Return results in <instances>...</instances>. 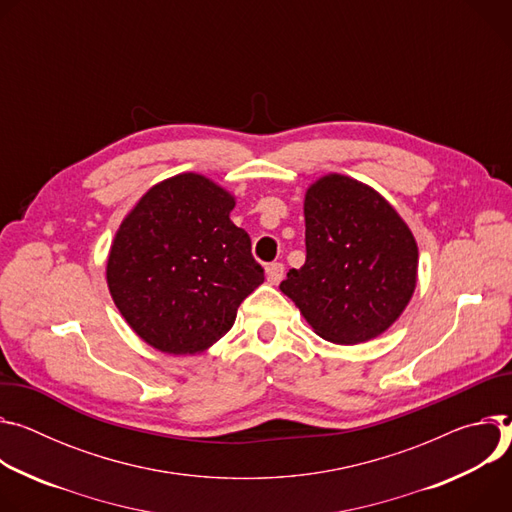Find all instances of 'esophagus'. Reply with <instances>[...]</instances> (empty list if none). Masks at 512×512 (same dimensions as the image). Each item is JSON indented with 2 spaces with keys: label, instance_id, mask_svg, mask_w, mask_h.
<instances>
[{
  "label": "esophagus",
  "instance_id": "obj_1",
  "mask_svg": "<svg viewBox=\"0 0 512 512\" xmlns=\"http://www.w3.org/2000/svg\"><path fill=\"white\" fill-rule=\"evenodd\" d=\"M282 276H285V264H282V262H272L266 268V278H268L270 285H278V282L282 280Z\"/></svg>",
  "mask_w": 512,
  "mask_h": 512
}]
</instances>
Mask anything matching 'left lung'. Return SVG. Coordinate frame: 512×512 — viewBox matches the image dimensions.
<instances>
[{
  "label": "left lung",
  "instance_id": "obj_1",
  "mask_svg": "<svg viewBox=\"0 0 512 512\" xmlns=\"http://www.w3.org/2000/svg\"><path fill=\"white\" fill-rule=\"evenodd\" d=\"M305 264L280 291L317 335L354 346L384 333L409 305L419 250L409 225L374 189L321 177L305 195Z\"/></svg>",
  "mask_w": 512,
  "mask_h": 512
}]
</instances>
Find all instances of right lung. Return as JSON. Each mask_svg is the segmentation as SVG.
Wrapping results in <instances>:
<instances>
[{
  "instance_id": "add662e5",
  "label": "right lung",
  "mask_w": 512,
  "mask_h": 512,
  "mask_svg": "<svg viewBox=\"0 0 512 512\" xmlns=\"http://www.w3.org/2000/svg\"><path fill=\"white\" fill-rule=\"evenodd\" d=\"M234 197L195 173L154 185L126 215L107 258L113 303L164 354H199L232 329L264 282Z\"/></svg>"
}]
</instances>
